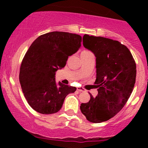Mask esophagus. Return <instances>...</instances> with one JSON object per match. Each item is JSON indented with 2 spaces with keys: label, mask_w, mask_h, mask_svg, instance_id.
I'll return each mask as SVG.
<instances>
[{
  "label": "esophagus",
  "mask_w": 148,
  "mask_h": 148,
  "mask_svg": "<svg viewBox=\"0 0 148 148\" xmlns=\"http://www.w3.org/2000/svg\"><path fill=\"white\" fill-rule=\"evenodd\" d=\"M77 90L79 91V92H85V91H86V90H85L84 89V88H81V87L77 88Z\"/></svg>",
  "instance_id": "obj_1"
}]
</instances>
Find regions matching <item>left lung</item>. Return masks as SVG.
I'll use <instances>...</instances> for the list:
<instances>
[{"label":"left lung","instance_id":"8db88e82","mask_svg":"<svg viewBox=\"0 0 148 148\" xmlns=\"http://www.w3.org/2000/svg\"><path fill=\"white\" fill-rule=\"evenodd\" d=\"M83 45L96 57L95 86L98 94L82 103L81 113L88 121L99 123L115 116L133 91L136 65L130 51L120 42L103 37L84 35Z\"/></svg>","mask_w":148,"mask_h":148}]
</instances>
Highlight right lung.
<instances>
[{
	"instance_id": "obj_1",
	"label": "right lung",
	"mask_w": 148,
	"mask_h": 148,
	"mask_svg": "<svg viewBox=\"0 0 148 148\" xmlns=\"http://www.w3.org/2000/svg\"><path fill=\"white\" fill-rule=\"evenodd\" d=\"M81 37L54 31L40 35L22 60L19 81L23 94L35 111L42 114L57 113L66 96L74 92L72 86L56 84V72L65 66L68 57L81 47Z\"/></svg>"
}]
</instances>
